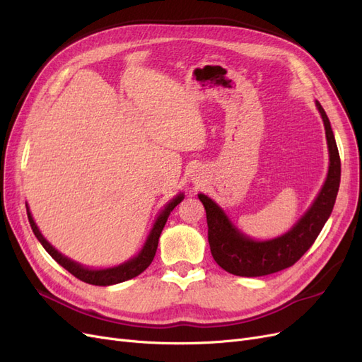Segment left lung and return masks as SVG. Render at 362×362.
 Returning <instances> with one entry per match:
<instances>
[{
  "mask_svg": "<svg viewBox=\"0 0 362 362\" xmlns=\"http://www.w3.org/2000/svg\"><path fill=\"white\" fill-rule=\"evenodd\" d=\"M315 105L325 124L329 170L315 201L288 233L266 242H257L240 233L213 199L202 193L198 194L206 213L211 255L218 266L235 276H264L291 267L313 246L332 213L341 177V161L329 119L319 101H315Z\"/></svg>",
  "mask_w": 362,
  "mask_h": 362,
  "instance_id": "left-lung-1",
  "label": "left lung"
}]
</instances>
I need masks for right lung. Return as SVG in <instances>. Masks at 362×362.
I'll return each instance as SVG.
<instances>
[{
	"label": "right lung",
	"instance_id": "obj_1",
	"mask_svg": "<svg viewBox=\"0 0 362 362\" xmlns=\"http://www.w3.org/2000/svg\"><path fill=\"white\" fill-rule=\"evenodd\" d=\"M182 199H184V193H180V194L175 196V198L166 206H164V210L158 214L157 221H156L154 226H152L144 247H141V250L139 252V255L128 259L127 262H124V264H119L116 267H108V269H100V270L84 267V266L78 264V262L69 259L68 257L62 255L60 252L56 247H52L47 242V238L40 234L37 225L35 223V221H33L31 213L28 211V206H27V216H28V222L31 225L33 233H35V235L37 237L40 245L45 247L48 254L54 259H56L62 267L66 269L69 273H72L75 278H78L83 282L92 284V286L105 287V286H113V284H119V282H124V281H128V279H133L137 275H140L141 272L149 267L152 259H154V257H156L157 246H158V238H160V234L163 231L164 225H166V222H168V217H169V214H170L173 208L177 206Z\"/></svg>",
	"mask_w": 362,
	"mask_h": 362
}]
</instances>
